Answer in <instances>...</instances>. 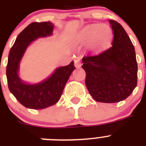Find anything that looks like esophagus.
Here are the masks:
<instances>
[{
  "instance_id": "34e87169",
  "label": "esophagus",
  "mask_w": 146,
  "mask_h": 146,
  "mask_svg": "<svg viewBox=\"0 0 146 146\" xmlns=\"http://www.w3.org/2000/svg\"><path fill=\"white\" fill-rule=\"evenodd\" d=\"M74 66L76 68H80L81 66V62L80 58H77L76 59H74Z\"/></svg>"
}]
</instances>
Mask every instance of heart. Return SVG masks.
I'll return each mask as SVG.
<instances>
[{
  "mask_svg": "<svg viewBox=\"0 0 146 146\" xmlns=\"http://www.w3.org/2000/svg\"><path fill=\"white\" fill-rule=\"evenodd\" d=\"M113 37V31L107 24L91 25L85 28L80 34L81 39L91 40V46L94 48L104 47Z\"/></svg>",
  "mask_w": 146,
  "mask_h": 146,
  "instance_id": "b5f03b06",
  "label": "heart"
}]
</instances>
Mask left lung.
Wrapping results in <instances>:
<instances>
[{"mask_svg":"<svg viewBox=\"0 0 146 146\" xmlns=\"http://www.w3.org/2000/svg\"><path fill=\"white\" fill-rule=\"evenodd\" d=\"M114 38L112 46L98 54L82 58L86 73V86L99 102L123 101L132 93L137 82V63L133 44L123 28L110 20Z\"/></svg>","mask_w":146,"mask_h":146,"instance_id":"1","label":"left lung"}]
</instances>
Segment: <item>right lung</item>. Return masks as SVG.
<instances>
[{
  "mask_svg": "<svg viewBox=\"0 0 146 146\" xmlns=\"http://www.w3.org/2000/svg\"><path fill=\"white\" fill-rule=\"evenodd\" d=\"M54 25L50 22L32 23L18 35L9 54L6 77L9 89L17 101L30 109L41 110L56 104L60 99L72 72L74 62L55 69L47 79L36 84H28L18 75L20 63L31 42L51 36Z\"/></svg>",
  "mask_w": 146,
  "mask_h": 146,
  "instance_id": "add662e5",
  "label": "right lung"
}]
</instances>
